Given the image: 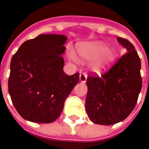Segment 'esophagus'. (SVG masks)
Returning <instances> with one entry per match:
<instances>
[{"mask_svg": "<svg viewBox=\"0 0 149 149\" xmlns=\"http://www.w3.org/2000/svg\"><path fill=\"white\" fill-rule=\"evenodd\" d=\"M86 78H87V76L85 72H80V75H79V80L81 83H85L86 80Z\"/></svg>", "mask_w": 149, "mask_h": 149, "instance_id": "1", "label": "esophagus"}]
</instances>
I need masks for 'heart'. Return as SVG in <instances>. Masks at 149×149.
<instances>
[{
    "label": "heart",
    "mask_w": 149,
    "mask_h": 149,
    "mask_svg": "<svg viewBox=\"0 0 149 149\" xmlns=\"http://www.w3.org/2000/svg\"><path fill=\"white\" fill-rule=\"evenodd\" d=\"M79 55L85 60H93L91 64V70L94 72L100 73L109 67L114 59V52L107 49V45L101 43H89L81 45L79 49ZM69 58L71 60L77 62V57L72 50L69 51Z\"/></svg>",
    "instance_id": "1"
}]
</instances>
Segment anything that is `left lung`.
<instances>
[{"instance_id": "1", "label": "left lung", "mask_w": 149, "mask_h": 149, "mask_svg": "<svg viewBox=\"0 0 149 149\" xmlns=\"http://www.w3.org/2000/svg\"><path fill=\"white\" fill-rule=\"evenodd\" d=\"M118 41L127 52L101 77L90 74L86 79V113L98 125H114L126 119L134 110L142 86L141 59L134 46L125 38Z\"/></svg>"}]
</instances>
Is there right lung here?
I'll use <instances>...</instances> for the list:
<instances>
[{
    "label": "right lung",
    "mask_w": 149,
    "mask_h": 149,
    "mask_svg": "<svg viewBox=\"0 0 149 149\" xmlns=\"http://www.w3.org/2000/svg\"><path fill=\"white\" fill-rule=\"evenodd\" d=\"M65 36L46 34L25 41L10 61L8 92L15 109L31 122L48 124L60 116L79 73L63 71Z\"/></svg>",
    "instance_id": "add662e5"
}]
</instances>
